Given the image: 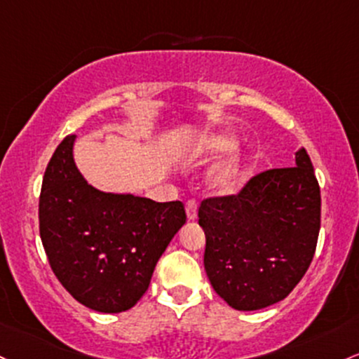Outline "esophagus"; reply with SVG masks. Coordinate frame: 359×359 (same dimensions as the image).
Listing matches in <instances>:
<instances>
[{
	"mask_svg": "<svg viewBox=\"0 0 359 359\" xmlns=\"http://www.w3.org/2000/svg\"><path fill=\"white\" fill-rule=\"evenodd\" d=\"M186 212H187L189 222H194V219H198V203H196L194 199L187 201L186 203Z\"/></svg>",
	"mask_w": 359,
	"mask_h": 359,
	"instance_id": "34e87169",
	"label": "esophagus"
}]
</instances>
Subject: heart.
I'll list each match as a JSON object with an SVG mask.
<instances>
[{
  "mask_svg": "<svg viewBox=\"0 0 359 359\" xmlns=\"http://www.w3.org/2000/svg\"><path fill=\"white\" fill-rule=\"evenodd\" d=\"M237 143V137L230 131L208 133L196 137L186 149V158L191 161H204L215 158L229 151ZM232 150V149H231ZM247 179V161L242 149L234 148L224 158L212 168L208 184L216 194H233L245 184Z\"/></svg>",
  "mask_w": 359,
  "mask_h": 359,
  "instance_id": "obj_1",
  "label": "heart"
}]
</instances>
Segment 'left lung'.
<instances>
[{
	"label": "left lung",
	"instance_id": "8db88e82",
	"mask_svg": "<svg viewBox=\"0 0 359 359\" xmlns=\"http://www.w3.org/2000/svg\"><path fill=\"white\" fill-rule=\"evenodd\" d=\"M297 167L255 175L237 196L201 203L204 269L231 309L285 300L312 262L320 230V189L305 148Z\"/></svg>",
	"mask_w": 359,
	"mask_h": 359
}]
</instances>
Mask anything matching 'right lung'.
<instances>
[{
	"label": "right lung",
	"instance_id": "right-lung-1",
	"mask_svg": "<svg viewBox=\"0 0 359 359\" xmlns=\"http://www.w3.org/2000/svg\"><path fill=\"white\" fill-rule=\"evenodd\" d=\"M74 141L66 136L46 168L39 199L42 245L74 300L95 312L119 313L147 293L186 211L180 201L98 191L74 163Z\"/></svg>",
	"mask_w": 359,
	"mask_h": 359
}]
</instances>
